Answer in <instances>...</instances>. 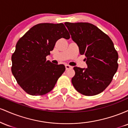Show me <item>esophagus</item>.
Here are the masks:
<instances>
[{"instance_id":"34e87169","label":"esophagus","mask_w":128,"mask_h":128,"mask_svg":"<svg viewBox=\"0 0 128 128\" xmlns=\"http://www.w3.org/2000/svg\"><path fill=\"white\" fill-rule=\"evenodd\" d=\"M73 67L72 66H69V65H66V70H69V69H72Z\"/></svg>"}]
</instances>
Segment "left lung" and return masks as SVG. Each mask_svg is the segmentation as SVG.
<instances>
[{
  "instance_id": "left-lung-1",
  "label": "left lung",
  "mask_w": 128,
  "mask_h": 128,
  "mask_svg": "<svg viewBox=\"0 0 128 128\" xmlns=\"http://www.w3.org/2000/svg\"><path fill=\"white\" fill-rule=\"evenodd\" d=\"M73 41L78 46L80 55H85L87 68L74 67L72 82L85 96H94L110 85L118 68V53L111 38L89 23L66 22Z\"/></svg>"
}]
</instances>
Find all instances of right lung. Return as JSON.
<instances>
[{"instance_id":"obj_1","label":"right lung","mask_w":128,"mask_h":128,"mask_svg":"<svg viewBox=\"0 0 128 128\" xmlns=\"http://www.w3.org/2000/svg\"><path fill=\"white\" fill-rule=\"evenodd\" d=\"M70 36L63 23H40L31 28L16 44L11 71L28 94L42 96L54 88L66 70L63 64L46 61L57 40Z\"/></svg>"}]
</instances>
